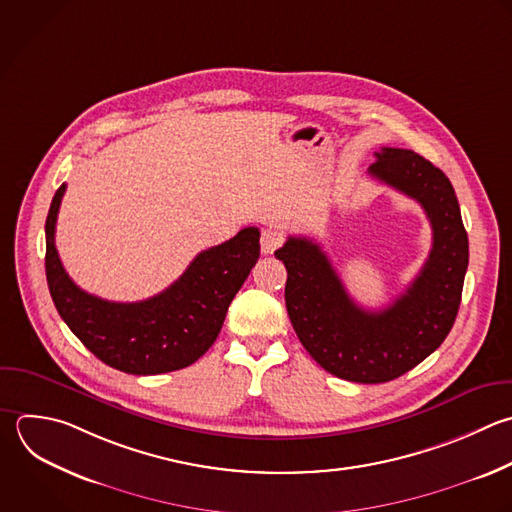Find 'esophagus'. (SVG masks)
<instances>
[{
	"label": "esophagus",
	"instance_id": "1",
	"mask_svg": "<svg viewBox=\"0 0 512 512\" xmlns=\"http://www.w3.org/2000/svg\"><path fill=\"white\" fill-rule=\"evenodd\" d=\"M284 242V234L276 228H266L260 236V248L264 254H272L276 248H280Z\"/></svg>",
	"mask_w": 512,
	"mask_h": 512
}]
</instances>
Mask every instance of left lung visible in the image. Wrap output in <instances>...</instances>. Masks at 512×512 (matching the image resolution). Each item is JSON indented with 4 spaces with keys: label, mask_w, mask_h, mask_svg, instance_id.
Listing matches in <instances>:
<instances>
[{
    "label": "left lung",
    "mask_w": 512,
    "mask_h": 512,
    "mask_svg": "<svg viewBox=\"0 0 512 512\" xmlns=\"http://www.w3.org/2000/svg\"><path fill=\"white\" fill-rule=\"evenodd\" d=\"M374 156L368 174L414 198L432 226L428 260L404 294L384 310H364L314 240L290 236L274 252L288 272L284 298L302 346L326 372L362 384L402 376L444 342L468 266V236L442 170L412 150L382 148Z\"/></svg>",
    "instance_id": "left-lung-1"
}]
</instances>
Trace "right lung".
I'll return each instance as SVG.
<instances>
[{"label":"right lung","instance_id":"obj_1","mask_svg":"<svg viewBox=\"0 0 512 512\" xmlns=\"http://www.w3.org/2000/svg\"><path fill=\"white\" fill-rule=\"evenodd\" d=\"M62 184L46 220V276L52 300L82 344L128 374H162L194 364L218 338L230 302L260 256V232L250 226L200 252L164 292L142 302H110L84 292L56 250Z\"/></svg>","mask_w":512,"mask_h":512}]
</instances>
